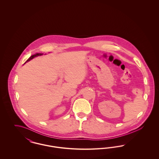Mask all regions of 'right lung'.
<instances>
[{
	"label": "right lung",
	"mask_w": 159,
	"mask_h": 159,
	"mask_svg": "<svg viewBox=\"0 0 159 159\" xmlns=\"http://www.w3.org/2000/svg\"><path fill=\"white\" fill-rule=\"evenodd\" d=\"M43 55V53H36V54H34V55H31L30 57L26 61V62H28V61H29L31 60H32L33 58H34V57H38V56H41V55ZM24 63V64H25Z\"/></svg>",
	"instance_id": "obj_1"
}]
</instances>
